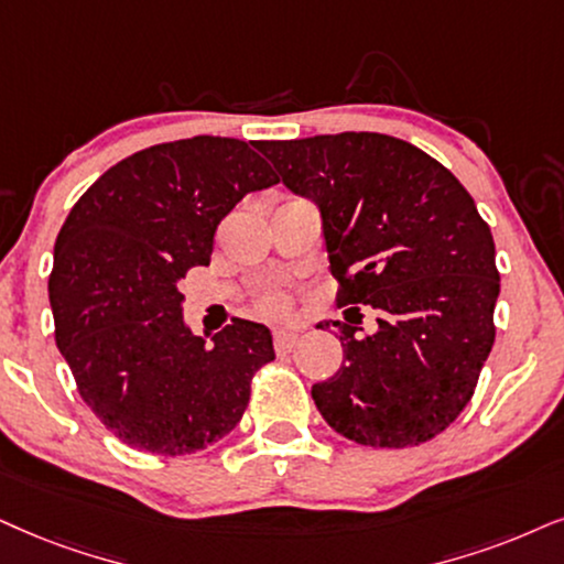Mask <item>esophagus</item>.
Listing matches in <instances>:
<instances>
[{"label": "esophagus", "instance_id": "1", "mask_svg": "<svg viewBox=\"0 0 564 564\" xmlns=\"http://www.w3.org/2000/svg\"><path fill=\"white\" fill-rule=\"evenodd\" d=\"M273 344H275V351L278 354H289L291 348L299 344V333H294V330H275Z\"/></svg>", "mask_w": 564, "mask_h": 564}]
</instances>
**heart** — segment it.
Wrapping results in <instances>:
<instances>
[{
	"label": "heart",
	"instance_id": "obj_1",
	"mask_svg": "<svg viewBox=\"0 0 564 564\" xmlns=\"http://www.w3.org/2000/svg\"><path fill=\"white\" fill-rule=\"evenodd\" d=\"M283 306H286V296L281 294V291H265V296H262V310L268 312H281Z\"/></svg>",
	"mask_w": 564,
	"mask_h": 564
}]
</instances>
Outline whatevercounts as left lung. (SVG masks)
<instances>
[{
	"instance_id": "8db88e82",
	"label": "left lung",
	"mask_w": 564,
	"mask_h": 564,
	"mask_svg": "<svg viewBox=\"0 0 564 564\" xmlns=\"http://www.w3.org/2000/svg\"><path fill=\"white\" fill-rule=\"evenodd\" d=\"M278 182L323 220L338 306L377 310L333 323L344 365L312 384L317 411L369 447H411L445 432L471 401L495 344L500 273L474 197L411 142L380 132L260 140ZM323 325V323H319ZM317 325V327H319Z\"/></svg>"
}]
</instances>
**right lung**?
<instances>
[{"mask_svg": "<svg viewBox=\"0 0 564 564\" xmlns=\"http://www.w3.org/2000/svg\"><path fill=\"white\" fill-rule=\"evenodd\" d=\"M252 145L197 134L145 148L98 176L56 237V346L88 409L138 451L187 455L226 437L275 359L260 323L192 333L180 291L189 268L210 265L224 216L278 182Z\"/></svg>", "mask_w": 564, "mask_h": 564, "instance_id": "1", "label": "right lung"}]
</instances>
